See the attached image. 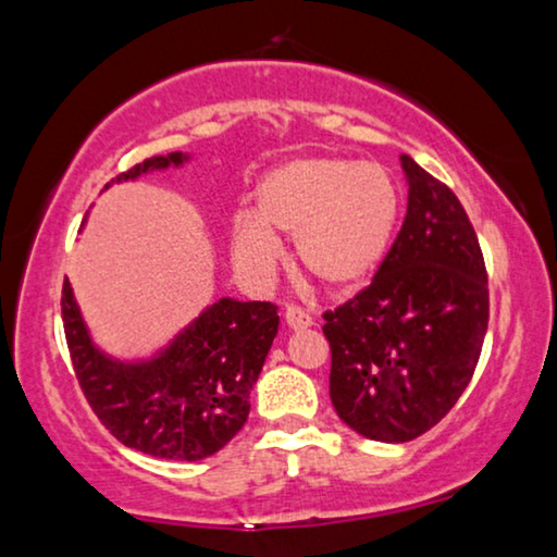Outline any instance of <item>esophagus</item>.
Wrapping results in <instances>:
<instances>
[{"label": "esophagus", "mask_w": 557, "mask_h": 557, "mask_svg": "<svg viewBox=\"0 0 557 557\" xmlns=\"http://www.w3.org/2000/svg\"><path fill=\"white\" fill-rule=\"evenodd\" d=\"M285 323H287V327H293V331H305V327L312 325V318H310V312L289 305V308L285 310Z\"/></svg>", "instance_id": "esophagus-1"}]
</instances>
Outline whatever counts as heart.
Here are the masks:
<instances>
[{"label":"heart","instance_id":"obj_1","mask_svg":"<svg viewBox=\"0 0 557 557\" xmlns=\"http://www.w3.org/2000/svg\"><path fill=\"white\" fill-rule=\"evenodd\" d=\"M255 199L257 214L232 219L234 268L268 280L282 257L280 232L295 237L305 272L335 295L375 275L401 216V189L388 169L331 156L280 163L257 184Z\"/></svg>","mask_w":557,"mask_h":557}]
</instances>
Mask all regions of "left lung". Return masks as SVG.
I'll use <instances>...</instances> for the list:
<instances>
[{
    "instance_id": "8db88e82",
    "label": "left lung",
    "mask_w": 557,
    "mask_h": 557,
    "mask_svg": "<svg viewBox=\"0 0 557 557\" xmlns=\"http://www.w3.org/2000/svg\"><path fill=\"white\" fill-rule=\"evenodd\" d=\"M409 207L371 285L325 312L331 401L373 442L436 426L472 381L490 320L474 226L449 186L401 156Z\"/></svg>"
}]
</instances>
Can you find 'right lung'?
Listing matches in <instances>:
<instances>
[{"label":"right lung","mask_w":557,"mask_h":557,"mask_svg":"<svg viewBox=\"0 0 557 557\" xmlns=\"http://www.w3.org/2000/svg\"><path fill=\"white\" fill-rule=\"evenodd\" d=\"M184 161L189 156L182 151L153 156L113 182H133ZM60 305L83 394L121 444L159 459L197 461L245 426L249 394L277 335V305L222 297L146 360L111 358L92 343L67 277Z\"/></svg>","instance_id":"add662e5"}]
</instances>
